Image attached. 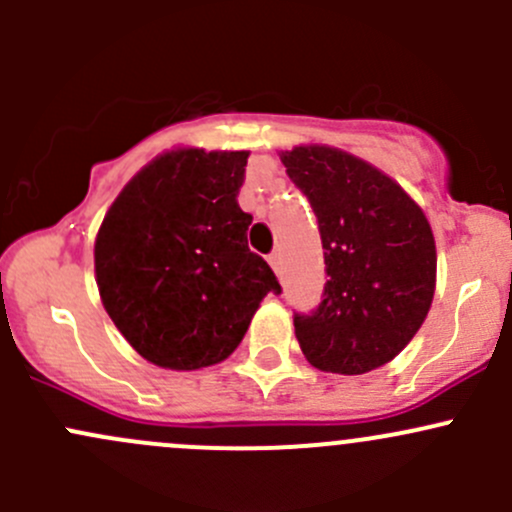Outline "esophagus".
<instances>
[{
	"mask_svg": "<svg viewBox=\"0 0 512 512\" xmlns=\"http://www.w3.org/2000/svg\"><path fill=\"white\" fill-rule=\"evenodd\" d=\"M267 260H270L272 270H275V272H280V267H282V255H280V252H272V255L267 257Z\"/></svg>",
	"mask_w": 512,
	"mask_h": 512,
	"instance_id": "34e87169",
	"label": "esophagus"
}]
</instances>
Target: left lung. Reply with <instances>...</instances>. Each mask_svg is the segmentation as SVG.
Listing matches in <instances>:
<instances>
[{
	"label": "left lung",
	"mask_w": 512,
	"mask_h": 512,
	"mask_svg": "<svg viewBox=\"0 0 512 512\" xmlns=\"http://www.w3.org/2000/svg\"><path fill=\"white\" fill-rule=\"evenodd\" d=\"M280 158L317 215L327 265L319 307L294 314L299 347L332 374L379 369L431 309V225L406 190L366 160L327 146H297Z\"/></svg>",
	"instance_id": "1"
}]
</instances>
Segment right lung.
<instances>
[{"label": "right lung", "mask_w": 512, "mask_h": 512, "mask_svg": "<svg viewBox=\"0 0 512 512\" xmlns=\"http://www.w3.org/2000/svg\"><path fill=\"white\" fill-rule=\"evenodd\" d=\"M247 151L178 148L133 175L96 235L108 317L143 359L175 371L223 361L282 287L247 247L237 193Z\"/></svg>", "instance_id": "1"}]
</instances>
